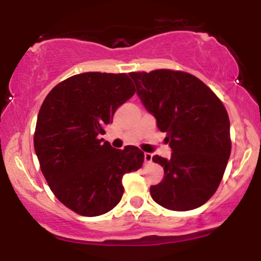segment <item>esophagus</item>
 <instances>
[{
  "label": "esophagus",
  "mask_w": 261,
  "mask_h": 261,
  "mask_svg": "<svg viewBox=\"0 0 261 261\" xmlns=\"http://www.w3.org/2000/svg\"><path fill=\"white\" fill-rule=\"evenodd\" d=\"M151 162H152V154L146 152V153H145V163H151Z\"/></svg>",
  "instance_id": "esophagus-1"
}]
</instances>
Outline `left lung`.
I'll use <instances>...</instances> for the list:
<instances>
[{"mask_svg": "<svg viewBox=\"0 0 261 261\" xmlns=\"http://www.w3.org/2000/svg\"><path fill=\"white\" fill-rule=\"evenodd\" d=\"M141 103L167 133L172 155H153L164 176L149 188L158 205L189 211L203 205L220 185L230 154L229 118L202 81L181 71L131 72Z\"/></svg>", "mask_w": 261, "mask_h": 261, "instance_id": "obj_1", "label": "left lung"}]
</instances>
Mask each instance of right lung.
<instances>
[{"instance_id":"add662e5","label":"right lung","mask_w":261,"mask_h":261,"mask_svg":"<svg viewBox=\"0 0 261 261\" xmlns=\"http://www.w3.org/2000/svg\"><path fill=\"white\" fill-rule=\"evenodd\" d=\"M135 94L125 73L74 74L54 87L39 110L34 149L50 189L82 216L107 214L120 202L122 176L142 167L135 146L116 149L99 139L121 104Z\"/></svg>"}]
</instances>
